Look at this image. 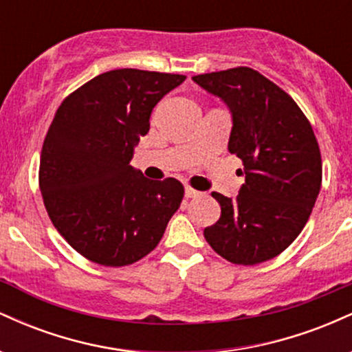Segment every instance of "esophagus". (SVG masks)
I'll use <instances>...</instances> for the list:
<instances>
[{
	"label": "esophagus",
	"instance_id": "34e87169",
	"mask_svg": "<svg viewBox=\"0 0 352 352\" xmlns=\"http://www.w3.org/2000/svg\"><path fill=\"white\" fill-rule=\"evenodd\" d=\"M199 195H200L199 190L192 188L190 185H185V197H187V199H195V197H199Z\"/></svg>",
	"mask_w": 352,
	"mask_h": 352
}]
</instances>
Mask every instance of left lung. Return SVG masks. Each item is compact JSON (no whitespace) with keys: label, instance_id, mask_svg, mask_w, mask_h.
<instances>
[{"label":"left lung","instance_id":"1","mask_svg":"<svg viewBox=\"0 0 352 352\" xmlns=\"http://www.w3.org/2000/svg\"><path fill=\"white\" fill-rule=\"evenodd\" d=\"M192 79L228 106V151L245 170L236 199L212 192L221 215L204 230L205 240L232 263H263L296 240L318 199L322 164L313 127L281 87L252 67Z\"/></svg>","mask_w":352,"mask_h":352}]
</instances>
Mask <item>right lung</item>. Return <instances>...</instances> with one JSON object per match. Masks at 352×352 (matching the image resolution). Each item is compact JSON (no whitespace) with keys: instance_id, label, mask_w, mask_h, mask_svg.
<instances>
[{"instance_id":"1","label":"right lung","mask_w":352,"mask_h":352,"mask_svg":"<svg viewBox=\"0 0 352 352\" xmlns=\"http://www.w3.org/2000/svg\"><path fill=\"white\" fill-rule=\"evenodd\" d=\"M182 74L114 69L63 100L39 162L52 225L76 252L104 266L132 265L162 240L184 199L177 179L148 180L131 165L152 109Z\"/></svg>"}]
</instances>
